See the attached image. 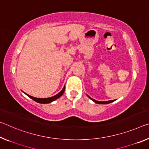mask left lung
<instances>
[{
    "instance_id": "left-lung-1",
    "label": "left lung",
    "mask_w": 149,
    "mask_h": 149,
    "mask_svg": "<svg viewBox=\"0 0 149 149\" xmlns=\"http://www.w3.org/2000/svg\"><path fill=\"white\" fill-rule=\"evenodd\" d=\"M89 97V96H88ZM89 98L91 99V100H93L94 102L96 103H98V104H108V103H110L113 102V100H111V101H96L95 100H93V99L91 98L90 97H89Z\"/></svg>"
}]
</instances>
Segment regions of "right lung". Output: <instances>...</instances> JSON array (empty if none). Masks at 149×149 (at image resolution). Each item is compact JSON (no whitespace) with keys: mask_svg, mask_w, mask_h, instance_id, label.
Masks as SVG:
<instances>
[{"mask_svg":"<svg viewBox=\"0 0 149 149\" xmlns=\"http://www.w3.org/2000/svg\"><path fill=\"white\" fill-rule=\"evenodd\" d=\"M65 91V87H63V89L62 91H61L60 93H58L57 95H54L53 97H48V98H36V97H32V96H30L29 95H28V94H26V95L29 97L30 98H31L32 100H34L35 101H36V102L39 103H49L51 102H52L53 101L57 100L58 98L60 97L61 96H62L63 95V92H64Z\"/></svg>","mask_w":149,"mask_h":149,"instance_id":"1","label":"right lung"}]
</instances>
